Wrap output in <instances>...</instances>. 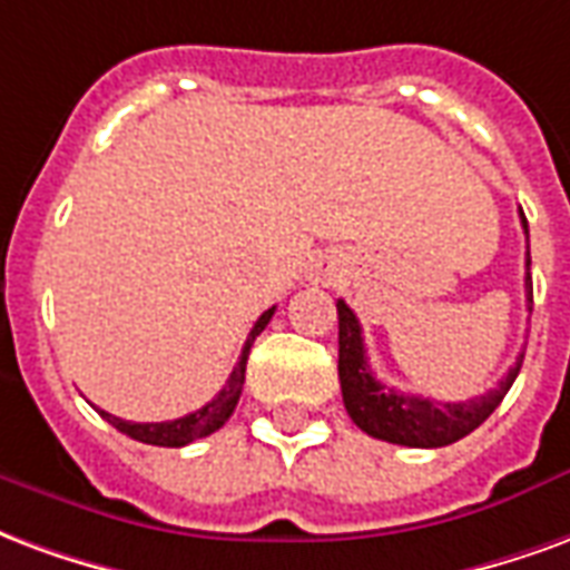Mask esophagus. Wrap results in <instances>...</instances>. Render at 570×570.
Wrapping results in <instances>:
<instances>
[{"label": "esophagus", "mask_w": 570, "mask_h": 570, "mask_svg": "<svg viewBox=\"0 0 570 570\" xmlns=\"http://www.w3.org/2000/svg\"><path fill=\"white\" fill-rule=\"evenodd\" d=\"M313 276H315V282L331 279V264H322V261H318V264H315V269H313Z\"/></svg>", "instance_id": "esophagus-1"}]
</instances>
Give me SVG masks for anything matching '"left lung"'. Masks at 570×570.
Returning <instances> with one entry per match:
<instances>
[{
	"instance_id": "1",
	"label": "left lung",
	"mask_w": 570,
	"mask_h": 570,
	"mask_svg": "<svg viewBox=\"0 0 570 570\" xmlns=\"http://www.w3.org/2000/svg\"><path fill=\"white\" fill-rule=\"evenodd\" d=\"M522 230L529 239V222L525 212L519 209ZM531 252L525 245V306L531 313ZM336 315H340V389H343V404L352 422L376 440L401 443V446H416V450H438L450 446L455 440L468 438L473 428H480L485 419L495 413V406L504 401L510 385L519 376L522 367V352L517 364L507 371V376L498 382V389L480 394L473 401H459V404H440L431 397L419 394L394 392L392 385H385L373 376L367 364V348L361 336L358 315L352 313L346 301H336Z\"/></svg>"
}]
</instances>
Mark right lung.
<instances>
[{
  "instance_id": "right-lung-1",
  "label": "right lung",
  "mask_w": 570,
  "mask_h": 570,
  "mask_svg": "<svg viewBox=\"0 0 570 570\" xmlns=\"http://www.w3.org/2000/svg\"><path fill=\"white\" fill-rule=\"evenodd\" d=\"M276 313V306L267 309V313L261 315L252 327V334L245 340L243 355L236 361L234 373H230V380L224 385L222 392L212 397L209 404L199 406L197 413H188V416L173 419V422H127V419H118L106 413V410H99V416L106 419L109 425H115L120 434H127V438L139 440V443H151V446H188L194 440L199 438H209L212 431H218V428L227 422V419L234 416L236 401H239V394H243V382H245V364H248V352H252V343H255V336L269 325V318Z\"/></svg>"
}]
</instances>
